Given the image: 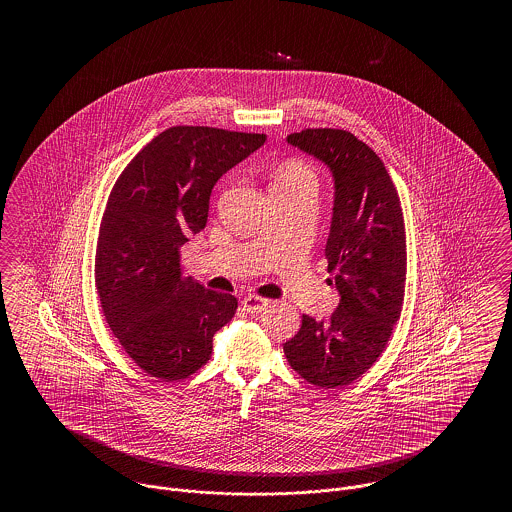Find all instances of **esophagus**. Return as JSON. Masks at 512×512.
<instances>
[{"instance_id": "1", "label": "esophagus", "mask_w": 512, "mask_h": 512, "mask_svg": "<svg viewBox=\"0 0 512 512\" xmlns=\"http://www.w3.org/2000/svg\"><path fill=\"white\" fill-rule=\"evenodd\" d=\"M242 305H244L247 313L255 315V313H263L268 305H270V301L263 299V297H257V295H245Z\"/></svg>"}]
</instances>
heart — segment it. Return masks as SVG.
I'll list each match as a JSON object with an SVG mask.
<instances>
[{
	"mask_svg": "<svg viewBox=\"0 0 512 512\" xmlns=\"http://www.w3.org/2000/svg\"><path fill=\"white\" fill-rule=\"evenodd\" d=\"M301 186H317V178L315 172L305 165L303 161L290 159L286 163H282L276 171V176L270 184V190H278V188H301Z\"/></svg>",
	"mask_w": 512,
	"mask_h": 512,
	"instance_id": "b5f03b06",
	"label": "heart"
}]
</instances>
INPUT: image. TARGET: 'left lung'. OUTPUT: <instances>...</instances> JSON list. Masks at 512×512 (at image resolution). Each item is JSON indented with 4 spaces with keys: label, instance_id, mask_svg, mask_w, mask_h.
Here are the masks:
<instances>
[{
    "label": "left lung",
    "instance_id": "obj_1",
    "mask_svg": "<svg viewBox=\"0 0 512 512\" xmlns=\"http://www.w3.org/2000/svg\"><path fill=\"white\" fill-rule=\"evenodd\" d=\"M286 140L324 163L334 180L324 253L340 303L328 320L303 315L284 353L307 382L347 386L376 363L401 317L407 280L401 201L382 159L351 132L307 128Z\"/></svg>",
    "mask_w": 512,
    "mask_h": 512
}]
</instances>
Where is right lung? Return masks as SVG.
Returning a JSON list of instances; mask_svg holds the SVG:
<instances>
[{"label":"right lung","instance_id":"obj_1","mask_svg":"<svg viewBox=\"0 0 512 512\" xmlns=\"http://www.w3.org/2000/svg\"><path fill=\"white\" fill-rule=\"evenodd\" d=\"M267 142L265 134L172 126L124 169L99 230L96 286L109 328L149 376L194 374L213 353L238 299L182 276L180 247L205 228L220 176Z\"/></svg>","mask_w":512,"mask_h":512}]
</instances>
